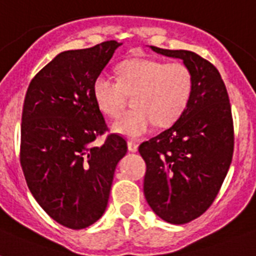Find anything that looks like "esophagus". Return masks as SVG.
Listing matches in <instances>:
<instances>
[{
    "instance_id": "obj_1",
    "label": "esophagus",
    "mask_w": 256,
    "mask_h": 256,
    "mask_svg": "<svg viewBox=\"0 0 256 256\" xmlns=\"http://www.w3.org/2000/svg\"><path fill=\"white\" fill-rule=\"evenodd\" d=\"M128 148L130 152H136L138 151V143H135V142H132V140H128Z\"/></svg>"
}]
</instances>
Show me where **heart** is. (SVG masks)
Listing matches in <instances>:
<instances>
[{
    "instance_id": "obj_1",
    "label": "heart",
    "mask_w": 256,
    "mask_h": 256,
    "mask_svg": "<svg viewBox=\"0 0 256 256\" xmlns=\"http://www.w3.org/2000/svg\"><path fill=\"white\" fill-rule=\"evenodd\" d=\"M118 79L98 75L92 91L98 108L116 118L124 106V95L132 96V110L113 124L112 130L128 138H139L151 128L169 126L181 117L192 92V74L181 62L132 58L117 68Z\"/></svg>"
}]
</instances>
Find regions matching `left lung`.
<instances>
[{
    "label": "left lung",
    "mask_w": 256,
    "mask_h": 256,
    "mask_svg": "<svg viewBox=\"0 0 256 256\" xmlns=\"http://www.w3.org/2000/svg\"><path fill=\"white\" fill-rule=\"evenodd\" d=\"M151 49L182 60L192 74V92L181 117L139 146L147 165L143 186L147 203L166 222L186 224L211 207L230 166V102L211 62L190 50Z\"/></svg>",
    "instance_id": "1"
}]
</instances>
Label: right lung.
Returning <instances> with one entry per match:
<instances>
[{
  "label": "right lung",
  "instance_id": "add662e5",
  "mask_svg": "<svg viewBox=\"0 0 256 256\" xmlns=\"http://www.w3.org/2000/svg\"><path fill=\"white\" fill-rule=\"evenodd\" d=\"M109 40L56 56L31 80L20 128V165L31 194L58 224L83 229L102 218L128 143L109 134L92 86L120 46Z\"/></svg>",
  "mask_w": 256,
  "mask_h": 256
}]
</instances>
